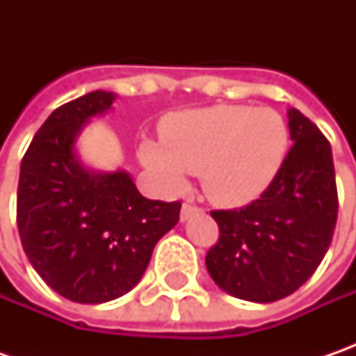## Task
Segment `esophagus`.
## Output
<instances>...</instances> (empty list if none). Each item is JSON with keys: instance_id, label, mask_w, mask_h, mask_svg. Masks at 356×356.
<instances>
[{"instance_id": "esophagus-1", "label": "esophagus", "mask_w": 356, "mask_h": 356, "mask_svg": "<svg viewBox=\"0 0 356 356\" xmlns=\"http://www.w3.org/2000/svg\"><path fill=\"white\" fill-rule=\"evenodd\" d=\"M196 212H200V208L192 202V200H188V202H184V206H182V213H180V218L182 220H188L190 216H194Z\"/></svg>"}]
</instances>
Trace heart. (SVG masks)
<instances>
[{"instance_id": "obj_1", "label": "heart", "mask_w": 356, "mask_h": 356, "mask_svg": "<svg viewBox=\"0 0 356 356\" xmlns=\"http://www.w3.org/2000/svg\"><path fill=\"white\" fill-rule=\"evenodd\" d=\"M162 143L144 140L140 160L180 190L186 172L202 174L208 198L222 206L255 200L277 176L289 146V129L277 111L216 104L176 113L160 124Z\"/></svg>"}]
</instances>
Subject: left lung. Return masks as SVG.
<instances>
[{"mask_svg":"<svg viewBox=\"0 0 356 356\" xmlns=\"http://www.w3.org/2000/svg\"><path fill=\"white\" fill-rule=\"evenodd\" d=\"M287 115L293 146L273 182L239 210H212L220 236L206 267L226 293L255 303L283 299L315 273L339 213L331 144L303 113Z\"/></svg>","mask_w":356,"mask_h":356,"instance_id":"8db88e82","label":"left lung"}]
</instances>
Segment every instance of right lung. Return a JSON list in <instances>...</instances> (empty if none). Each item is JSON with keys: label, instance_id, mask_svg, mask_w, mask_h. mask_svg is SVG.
<instances>
[{"label": "right lung", "instance_id": "add662e5", "mask_svg": "<svg viewBox=\"0 0 356 356\" xmlns=\"http://www.w3.org/2000/svg\"><path fill=\"white\" fill-rule=\"evenodd\" d=\"M113 101V92L92 90L61 104L21 160V245L41 280L76 303H104L129 293L158 239L180 220V200L144 198L127 172L92 174L76 162V132Z\"/></svg>", "mask_w": 356, "mask_h": 356}]
</instances>
